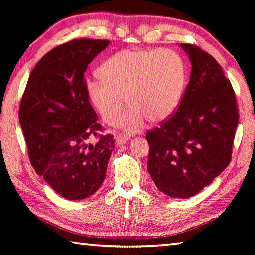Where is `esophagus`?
<instances>
[{"label":"esophagus","instance_id":"esophagus-1","mask_svg":"<svg viewBox=\"0 0 255 255\" xmlns=\"http://www.w3.org/2000/svg\"><path fill=\"white\" fill-rule=\"evenodd\" d=\"M129 141V137L128 136H125V134H117L115 137V142L117 145H121L124 144Z\"/></svg>","mask_w":255,"mask_h":255}]
</instances>
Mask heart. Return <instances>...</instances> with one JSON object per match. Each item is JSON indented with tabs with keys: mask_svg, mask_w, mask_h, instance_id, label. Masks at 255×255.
Instances as JSON below:
<instances>
[{
	"mask_svg": "<svg viewBox=\"0 0 255 255\" xmlns=\"http://www.w3.org/2000/svg\"><path fill=\"white\" fill-rule=\"evenodd\" d=\"M99 80L86 83V94L102 118L113 124L121 116L126 97L130 107L117 122L128 132L143 129L149 118L161 122L180 104L185 85V64L177 52L122 50L99 69Z\"/></svg>",
	"mask_w": 255,
	"mask_h": 255,
	"instance_id": "b5f03b06",
	"label": "heart"
}]
</instances>
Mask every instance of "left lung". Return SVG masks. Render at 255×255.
Listing matches in <instances>:
<instances>
[{
    "mask_svg": "<svg viewBox=\"0 0 255 255\" xmlns=\"http://www.w3.org/2000/svg\"><path fill=\"white\" fill-rule=\"evenodd\" d=\"M180 47L192 63L191 78L177 111L147 133V169L156 187L172 198L203 191L228 166L239 122L230 81L209 53Z\"/></svg>",
    "mask_w": 255,
    "mask_h": 255,
    "instance_id": "obj_1",
    "label": "left lung"
}]
</instances>
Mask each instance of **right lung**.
<instances>
[{
  "instance_id": "obj_1",
  "label": "right lung",
  "mask_w": 255,
  "mask_h": 255,
  "mask_svg": "<svg viewBox=\"0 0 255 255\" xmlns=\"http://www.w3.org/2000/svg\"><path fill=\"white\" fill-rule=\"evenodd\" d=\"M108 45L81 38L53 48L32 69L20 102L30 163L67 199L88 198L101 187L115 148L113 136L99 134L84 81L88 66Z\"/></svg>"
}]
</instances>
